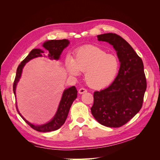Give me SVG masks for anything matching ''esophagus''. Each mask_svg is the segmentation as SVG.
I'll return each instance as SVG.
<instances>
[{"label":"esophagus","mask_w":160,"mask_h":160,"mask_svg":"<svg viewBox=\"0 0 160 160\" xmlns=\"http://www.w3.org/2000/svg\"><path fill=\"white\" fill-rule=\"evenodd\" d=\"M88 91H87V89H85V88H81L79 90V94H83L84 93H86V92Z\"/></svg>","instance_id":"1"}]
</instances>
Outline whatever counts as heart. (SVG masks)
<instances>
[{
	"label": "heart",
	"mask_w": 160,
	"mask_h": 160,
	"mask_svg": "<svg viewBox=\"0 0 160 160\" xmlns=\"http://www.w3.org/2000/svg\"><path fill=\"white\" fill-rule=\"evenodd\" d=\"M65 67L71 75L85 72V80L90 88L99 89L111 83L119 69L118 57L96 46H85L77 49L74 58L67 56Z\"/></svg>",
	"instance_id": "b5f03b06"
}]
</instances>
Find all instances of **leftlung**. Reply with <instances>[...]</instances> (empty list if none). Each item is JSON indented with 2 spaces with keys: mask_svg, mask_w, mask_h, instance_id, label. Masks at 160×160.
Segmentation results:
<instances>
[{
  "mask_svg": "<svg viewBox=\"0 0 160 160\" xmlns=\"http://www.w3.org/2000/svg\"><path fill=\"white\" fill-rule=\"evenodd\" d=\"M98 39L113 45L120 67L111 85L94 92L91 113L104 126L119 128L132 119L142 107L147 88L143 63L132 46L117 34H102L98 35Z\"/></svg>",
  "mask_w": 160,
  "mask_h": 160,
  "instance_id": "1",
  "label": "left lung"
}]
</instances>
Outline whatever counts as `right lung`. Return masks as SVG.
I'll return each instance as SVG.
<instances>
[{
    "instance_id": "right-lung-1",
    "label": "right lung",
    "mask_w": 160,
    "mask_h": 160,
    "mask_svg": "<svg viewBox=\"0 0 160 160\" xmlns=\"http://www.w3.org/2000/svg\"><path fill=\"white\" fill-rule=\"evenodd\" d=\"M69 41L67 39L51 40L45 41L42 44V47L49 51V54H48L47 57H49L51 60H58L60 58V55L62 51L69 45ZM42 53H44V51L40 49H32L25 59H24L21 62V64L18 65L17 70L15 79H14L13 83V92L15 97L17 85L21 77L24 66L25 65L27 62L34 59V58L42 57ZM77 90L75 86H72L68 89H66L63 91V93H62L59 107H58L57 111L55 116L50 122L43 125H34L31 123L30 122H28L27 119L24 118V117L21 114V113L19 112V111L17 108V103L16 108L18 114L20 115L22 119L25 121L28 125H30L33 129H35L39 132H52V131H55L58 129H59L62 125L65 123V120L67 118V115H68L71 106L72 102H73L75 99L77 98Z\"/></svg>"
}]
</instances>
